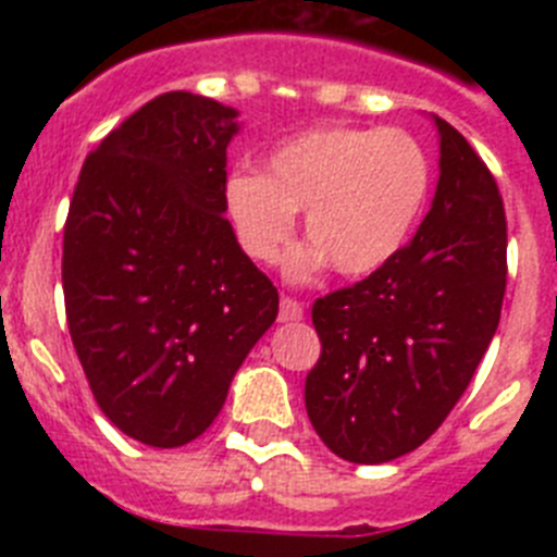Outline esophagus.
<instances>
[{"label": "esophagus", "instance_id": "1", "mask_svg": "<svg viewBox=\"0 0 557 557\" xmlns=\"http://www.w3.org/2000/svg\"><path fill=\"white\" fill-rule=\"evenodd\" d=\"M304 318V304L289 298V295H282V309H278V321L289 323V321H301Z\"/></svg>", "mask_w": 557, "mask_h": 557}]
</instances>
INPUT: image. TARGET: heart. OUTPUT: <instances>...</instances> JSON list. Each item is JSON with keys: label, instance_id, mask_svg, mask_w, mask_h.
Returning a JSON list of instances; mask_svg holds the SVG:
<instances>
[{"label": "heart", "instance_id": "1", "mask_svg": "<svg viewBox=\"0 0 557 557\" xmlns=\"http://www.w3.org/2000/svg\"><path fill=\"white\" fill-rule=\"evenodd\" d=\"M430 191V161L410 133L385 127H314L275 147L262 172H234L225 209L245 253L275 262L304 211L312 245L289 275L307 278L332 262L339 275H371L407 243Z\"/></svg>", "mask_w": 557, "mask_h": 557}]
</instances>
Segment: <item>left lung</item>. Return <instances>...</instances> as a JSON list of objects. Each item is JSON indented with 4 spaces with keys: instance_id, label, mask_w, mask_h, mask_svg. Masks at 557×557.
<instances>
[{
    "instance_id": "obj_1",
    "label": "left lung",
    "mask_w": 557,
    "mask_h": 557,
    "mask_svg": "<svg viewBox=\"0 0 557 557\" xmlns=\"http://www.w3.org/2000/svg\"><path fill=\"white\" fill-rule=\"evenodd\" d=\"M441 178L416 236L351 287L312 307L321 359L304 401L348 462L418 449L469 387L499 326L508 223L499 186L462 133L437 120Z\"/></svg>"
}]
</instances>
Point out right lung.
Masks as SVG:
<instances>
[{
  "instance_id": "right-lung-1",
  "label": "right lung",
  "mask_w": 557,
  "mask_h": 557,
  "mask_svg": "<svg viewBox=\"0 0 557 557\" xmlns=\"http://www.w3.org/2000/svg\"><path fill=\"white\" fill-rule=\"evenodd\" d=\"M236 111L166 91L88 152L63 225L77 359L116 430L156 449L203 435L273 326L278 289L225 220Z\"/></svg>"
}]
</instances>
